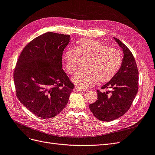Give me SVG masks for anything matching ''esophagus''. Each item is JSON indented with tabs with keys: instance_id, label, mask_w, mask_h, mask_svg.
<instances>
[{
	"instance_id": "1",
	"label": "esophagus",
	"mask_w": 155,
	"mask_h": 155,
	"mask_svg": "<svg viewBox=\"0 0 155 155\" xmlns=\"http://www.w3.org/2000/svg\"><path fill=\"white\" fill-rule=\"evenodd\" d=\"M76 91H81V92H83V91H87V89L82 88L78 87H76Z\"/></svg>"
}]
</instances>
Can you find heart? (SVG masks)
<instances>
[{
  "label": "heart",
  "mask_w": 155,
  "mask_h": 155,
  "mask_svg": "<svg viewBox=\"0 0 155 155\" xmlns=\"http://www.w3.org/2000/svg\"><path fill=\"white\" fill-rule=\"evenodd\" d=\"M79 58H87L84 68L73 79L79 87H88L97 81H110L118 72L123 62V57L116 48L109 47L96 39L83 38L76 43L73 48L65 50L63 59L67 72H76Z\"/></svg>",
  "instance_id": "obj_1"
}]
</instances>
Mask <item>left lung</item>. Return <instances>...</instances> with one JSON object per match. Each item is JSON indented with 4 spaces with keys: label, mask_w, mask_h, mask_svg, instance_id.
Masks as SVG:
<instances>
[{
    "label": "left lung",
    "mask_w": 155,
    "mask_h": 155,
    "mask_svg": "<svg viewBox=\"0 0 155 155\" xmlns=\"http://www.w3.org/2000/svg\"><path fill=\"white\" fill-rule=\"evenodd\" d=\"M114 39L124 51L122 64L118 72L101 88L112 91L97 90V100L89 105L94 116L105 121L114 120L127 112L138 90V70L134 56L122 42Z\"/></svg>",
    "instance_id": "8db88e82"
}]
</instances>
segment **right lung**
Segmentation results:
<instances>
[{"mask_svg": "<svg viewBox=\"0 0 155 155\" xmlns=\"http://www.w3.org/2000/svg\"><path fill=\"white\" fill-rule=\"evenodd\" d=\"M70 35L47 32L28 44L13 72L16 96L33 114L51 118L67 105L74 83L62 69Z\"/></svg>", "mask_w": 155, "mask_h": 155, "instance_id": "1", "label": "right lung"}]
</instances>
